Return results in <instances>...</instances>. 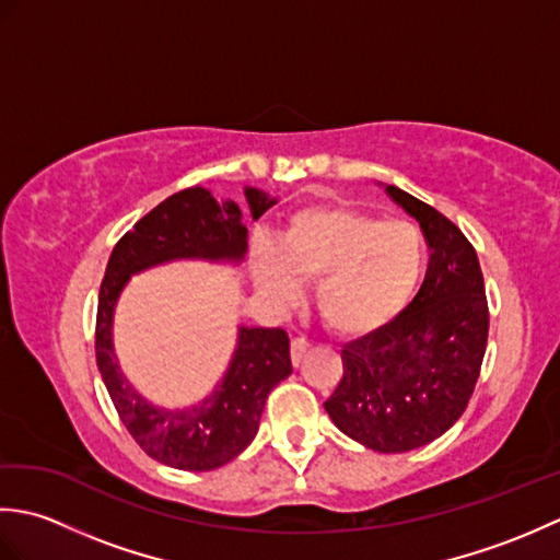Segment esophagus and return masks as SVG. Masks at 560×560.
<instances>
[{"mask_svg": "<svg viewBox=\"0 0 560 560\" xmlns=\"http://www.w3.org/2000/svg\"><path fill=\"white\" fill-rule=\"evenodd\" d=\"M307 347H311V343H307V339H303V337L291 339V361H293V365H301Z\"/></svg>", "mask_w": 560, "mask_h": 560, "instance_id": "34e87169", "label": "esophagus"}]
</instances>
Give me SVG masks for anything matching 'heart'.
Here are the masks:
<instances>
[{
  "mask_svg": "<svg viewBox=\"0 0 560 560\" xmlns=\"http://www.w3.org/2000/svg\"><path fill=\"white\" fill-rule=\"evenodd\" d=\"M253 269L259 293L277 305L299 299V281H315L313 303L323 323L339 337H365L413 299L425 269V241L409 221L313 205L291 213L277 249H255Z\"/></svg>",
  "mask_w": 560,
  "mask_h": 560,
  "instance_id": "heart-1",
  "label": "heart"
}]
</instances>
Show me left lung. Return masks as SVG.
Wrapping results in <instances>:
<instances>
[{
    "label": "left lung",
    "instance_id": "left-lung-1",
    "mask_svg": "<svg viewBox=\"0 0 560 560\" xmlns=\"http://www.w3.org/2000/svg\"><path fill=\"white\" fill-rule=\"evenodd\" d=\"M389 199L431 247L416 299L383 329L347 343L325 411L375 452H409L450 431L467 409L489 339V303L471 243L455 223L395 185Z\"/></svg>",
    "mask_w": 560,
    "mask_h": 560
}]
</instances>
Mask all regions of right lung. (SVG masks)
Wrapping results in <instances>:
<instances>
[{
    "label": "right lung",
    "instance_id": "add662e5",
    "mask_svg": "<svg viewBox=\"0 0 560 560\" xmlns=\"http://www.w3.org/2000/svg\"><path fill=\"white\" fill-rule=\"evenodd\" d=\"M257 221L277 199L245 187ZM247 229L235 201L219 205L209 189L187 187L168 197L115 245L98 293L96 361L105 389L139 447L161 464L185 471H211L241 455L257 435L269 392L289 377V335L281 327H237L233 359L221 383L192 407H159L129 383L115 355L113 317L127 281L139 271L175 259L241 265Z\"/></svg>",
    "mask_w": 560,
    "mask_h": 560
}]
</instances>
